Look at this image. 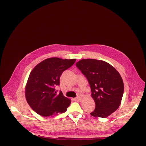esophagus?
<instances>
[{"mask_svg": "<svg viewBox=\"0 0 146 146\" xmlns=\"http://www.w3.org/2000/svg\"><path fill=\"white\" fill-rule=\"evenodd\" d=\"M74 100L76 101H78V102H80L82 100V98L80 97H78V98H74Z\"/></svg>", "mask_w": 146, "mask_h": 146, "instance_id": "esophagus-1", "label": "esophagus"}]
</instances>
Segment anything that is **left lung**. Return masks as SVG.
Instances as JSON below:
<instances>
[{"label": "left lung", "instance_id": "8db88e82", "mask_svg": "<svg viewBox=\"0 0 146 146\" xmlns=\"http://www.w3.org/2000/svg\"><path fill=\"white\" fill-rule=\"evenodd\" d=\"M76 66L88 80L95 102L96 108L91 115L109 116L121 103L124 86L121 75L113 66L102 60L83 59Z\"/></svg>", "mask_w": 146, "mask_h": 146}]
</instances>
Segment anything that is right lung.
Listing matches in <instances>:
<instances>
[{"label":"right lung","instance_id":"right-lung-1","mask_svg":"<svg viewBox=\"0 0 146 146\" xmlns=\"http://www.w3.org/2000/svg\"><path fill=\"white\" fill-rule=\"evenodd\" d=\"M76 59L47 58L38 64L30 72L25 86V98L33 111L42 116H50L66 111L70 100L55 87L60 85L64 70L76 62Z\"/></svg>","mask_w":146,"mask_h":146}]
</instances>
